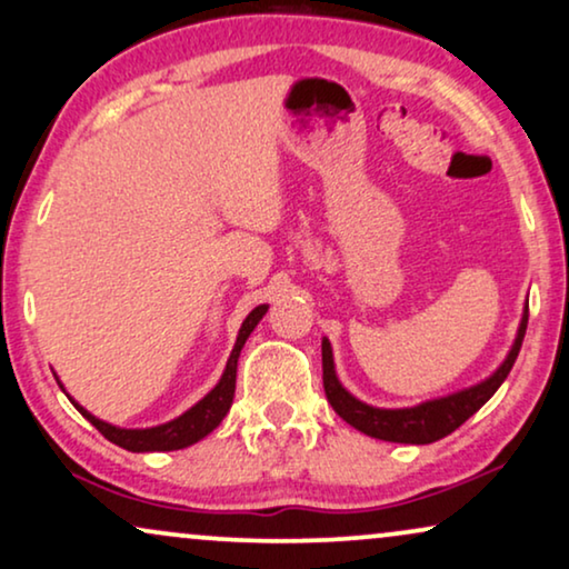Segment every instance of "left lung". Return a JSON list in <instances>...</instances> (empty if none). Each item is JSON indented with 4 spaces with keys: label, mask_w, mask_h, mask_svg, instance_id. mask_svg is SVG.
<instances>
[{
    "label": "left lung",
    "mask_w": 569,
    "mask_h": 569,
    "mask_svg": "<svg viewBox=\"0 0 569 569\" xmlns=\"http://www.w3.org/2000/svg\"><path fill=\"white\" fill-rule=\"evenodd\" d=\"M528 328V307L522 309L518 336L510 351H507L505 361L499 363L497 372L489 375L487 380L471 385L458 392H450L445 398L423 400L419 406L411 408H377L363 403V400L353 398L343 385H340L336 375V361H332V346L328 338H322V382L325 396L340 419L351 423L353 429L363 431L367 437L385 439V442H403V445H429L437 439L448 437L456 431L460 423L471 419L479 408L499 390V385L507 380L515 359H518L522 338H526Z\"/></svg>",
    "instance_id": "8db88e82"
}]
</instances>
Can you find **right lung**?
Wrapping results in <instances>:
<instances>
[{
  "instance_id": "obj_1",
  "label": "right lung",
  "mask_w": 569,
  "mask_h": 569,
  "mask_svg": "<svg viewBox=\"0 0 569 569\" xmlns=\"http://www.w3.org/2000/svg\"><path fill=\"white\" fill-rule=\"evenodd\" d=\"M264 312H268V305L254 307L252 312L247 315V320L241 322V328H239L237 343H233V351L229 356V361H226L221 380H218L216 388L210 390L206 398L197 400V403L189 408V411L177 416V419L158 423V427H150V429H121V427H113V423L101 421L98 416L86 411V408H82L74 398H70V396H67V398L72 400V406L78 408V411L86 416V419L93 423V427L101 431V435L109 439V442L119 445V448H124L130 452H169V450L189 448V445L200 442L202 437H208L210 431H213L218 423L223 421V416L229 413V408L233 403V390H237L239 353L247 343L249 332L257 328V322L262 320Z\"/></svg>"
}]
</instances>
